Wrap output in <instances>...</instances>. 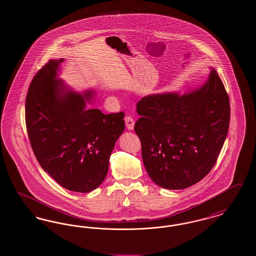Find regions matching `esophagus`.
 Segmentation results:
<instances>
[{
  "instance_id": "esophagus-1",
  "label": "esophagus",
  "mask_w": 256,
  "mask_h": 256,
  "mask_svg": "<svg viewBox=\"0 0 256 256\" xmlns=\"http://www.w3.org/2000/svg\"><path fill=\"white\" fill-rule=\"evenodd\" d=\"M124 122H126V126L128 128V130H132L134 128V119L132 116H126L124 118Z\"/></svg>"
}]
</instances>
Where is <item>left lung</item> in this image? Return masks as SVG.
I'll return each instance as SVG.
<instances>
[{"mask_svg": "<svg viewBox=\"0 0 256 256\" xmlns=\"http://www.w3.org/2000/svg\"><path fill=\"white\" fill-rule=\"evenodd\" d=\"M134 130L152 182L178 190L200 182L215 165L226 138L230 106L219 74L210 67L206 82L180 94L143 97Z\"/></svg>", "mask_w": 256, "mask_h": 256, "instance_id": "8db88e82", "label": "left lung"}]
</instances>
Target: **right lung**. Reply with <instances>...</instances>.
I'll return each mask as SVG.
<instances>
[{"label": "right lung", "instance_id": "obj_1", "mask_svg": "<svg viewBox=\"0 0 256 256\" xmlns=\"http://www.w3.org/2000/svg\"><path fill=\"white\" fill-rule=\"evenodd\" d=\"M60 60L34 76L26 98V124L40 166L62 187L88 193L104 180L115 143L124 130L122 112L87 108L94 89L78 93L58 78Z\"/></svg>", "mask_w": 256, "mask_h": 256}]
</instances>
